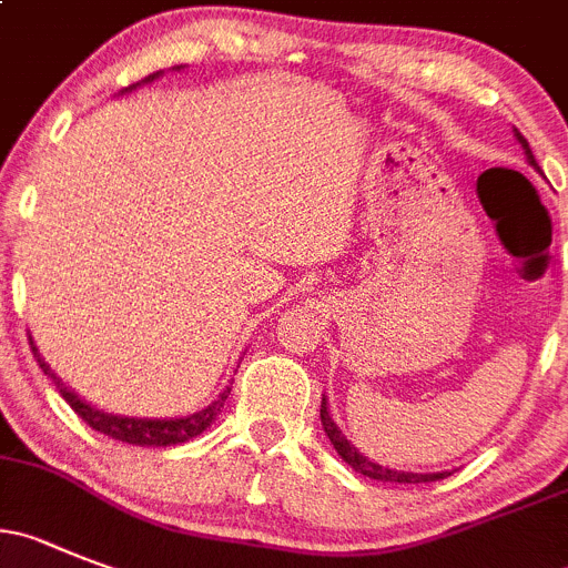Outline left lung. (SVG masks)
I'll list each match as a JSON object with an SVG mask.
<instances>
[{"label": "left lung", "instance_id": "1", "mask_svg": "<svg viewBox=\"0 0 568 568\" xmlns=\"http://www.w3.org/2000/svg\"><path fill=\"white\" fill-rule=\"evenodd\" d=\"M513 136H516L518 145H521L527 162L532 164L535 171H540L538 162H535V156H532V148H529V142L524 140L521 131L513 129ZM320 417H322V428H325L327 439H331V445L336 448V454L349 465V468L356 470V474H364V476H369V479H378V481H404V485H417V481H437V479H445V476H452V470H437V474H412V470H395V468H389V465H378V463H373L369 457H364L356 445L344 437L342 428L336 426V420H333V415H331V404H327L325 395H322Z\"/></svg>", "mask_w": 568, "mask_h": 568}]
</instances>
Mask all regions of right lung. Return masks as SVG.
<instances>
[{
  "label": "right lung",
  "instance_id": "obj_1",
  "mask_svg": "<svg viewBox=\"0 0 568 568\" xmlns=\"http://www.w3.org/2000/svg\"><path fill=\"white\" fill-rule=\"evenodd\" d=\"M173 69H182V67H173ZM162 75V72H153V75H148L145 81L134 83V87H129L125 92H131V89L142 87V83H151L156 81V78ZM30 347H33V356L36 362H39V367L44 369L47 378H52V384L58 386V392L63 395V400H67L72 409L78 412V417H83L87 420V426H92L94 432L105 434V437L111 439H120V443H129V445H148V448H164V445H179V443H187V439L199 437L201 432H206V428L215 423V417L221 415V409H224L226 397H230V389L232 386H226L224 392H221L215 400H212L210 406H204V409L193 412V415L187 417H125V415H111V412H103L98 409V406H92L89 400H83L81 395H78L72 386L63 384L61 378H58L55 373L50 369V364L41 358L39 347H36V342L30 338Z\"/></svg>",
  "mask_w": 568,
  "mask_h": 568
}]
</instances>
